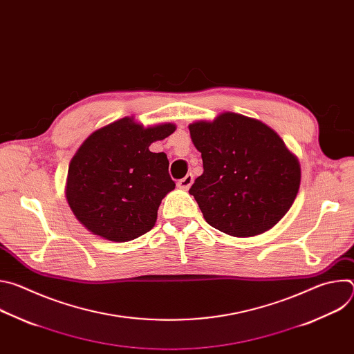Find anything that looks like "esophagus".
<instances>
[{"mask_svg": "<svg viewBox=\"0 0 354 354\" xmlns=\"http://www.w3.org/2000/svg\"><path fill=\"white\" fill-rule=\"evenodd\" d=\"M193 180H194L193 175H192V174H187L183 179L178 180V187H179V189H182V190H187V189L192 186Z\"/></svg>", "mask_w": 354, "mask_h": 354, "instance_id": "esophagus-1", "label": "esophagus"}]
</instances>
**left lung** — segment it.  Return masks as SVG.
Wrapping results in <instances>:
<instances>
[{"mask_svg": "<svg viewBox=\"0 0 354 354\" xmlns=\"http://www.w3.org/2000/svg\"><path fill=\"white\" fill-rule=\"evenodd\" d=\"M189 130L205 169L189 193L205 220L242 238L276 225L290 210L301 179L298 160L277 133L231 112L192 123Z\"/></svg>", "mask_w": 354, "mask_h": 354, "instance_id": "1", "label": "left lung"}]
</instances>
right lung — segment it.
<instances>
[{"mask_svg":"<svg viewBox=\"0 0 354 354\" xmlns=\"http://www.w3.org/2000/svg\"><path fill=\"white\" fill-rule=\"evenodd\" d=\"M174 131L171 123L144 129L123 118L92 133L73 157L67 178V200L80 223L113 242L153 228L175 182L167 156L148 147Z\"/></svg>","mask_w":354,"mask_h":354,"instance_id":"obj_1","label":"right lung"}]
</instances>
